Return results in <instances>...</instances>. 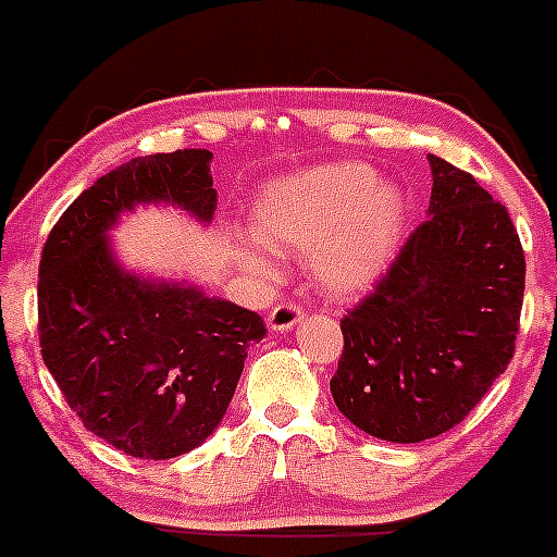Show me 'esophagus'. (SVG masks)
Wrapping results in <instances>:
<instances>
[{
	"instance_id": "1",
	"label": "esophagus",
	"mask_w": 557,
	"mask_h": 557,
	"mask_svg": "<svg viewBox=\"0 0 557 557\" xmlns=\"http://www.w3.org/2000/svg\"><path fill=\"white\" fill-rule=\"evenodd\" d=\"M304 321V309L293 301H282L275 304L268 314V323L273 332H287V329L298 326Z\"/></svg>"
}]
</instances>
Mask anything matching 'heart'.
<instances>
[{"instance_id": "obj_1", "label": "heart", "mask_w": 557, "mask_h": 557, "mask_svg": "<svg viewBox=\"0 0 557 557\" xmlns=\"http://www.w3.org/2000/svg\"><path fill=\"white\" fill-rule=\"evenodd\" d=\"M407 200L393 181L357 161H334L264 186L250 209L256 243H239L250 273L270 278L278 253H312L318 282L332 293L371 287L405 236Z\"/></svg>"}]
</instances>
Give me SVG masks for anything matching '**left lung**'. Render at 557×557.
I'll return each mask as SVG.
<instances>
[{"label":"left lung","instance_id":"1","mask_svg":"<svg viewBox=\"0 0 557 557\" xmlns=\"http://www.w3.org/2000/svg\"><path fill=\"white\" fill-rule=\"evenodd\" d=\"M430 218L339 321L334 405L362 432L421 444L469 416L516 351L524 250L508 209L430 156Z\"/></svg>","mask_w":557,"mask_h":557}]
</instances>
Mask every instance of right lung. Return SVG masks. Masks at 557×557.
Masks as SVG:
<instances>
[{
  "label": "right lung",
  "instance_id": "add662e5",
  "mask_svg": "<svg viewBox=\"0 0 557 557\" xmlns=\"http://www.w3.org/2000/svg\"><path fill=\"white\" fill-rule=\"evenodd\" d=\"M211 152L131 159L97 178L49 231L38 264L41 357L88 432L139 460H170L218 430L245 357L264 337L250 309L120 268L108 228L139 203L209 223Z\"/></svg>",
  "mask_w": 557,
  "mask_h": 557
}]
</instances>
